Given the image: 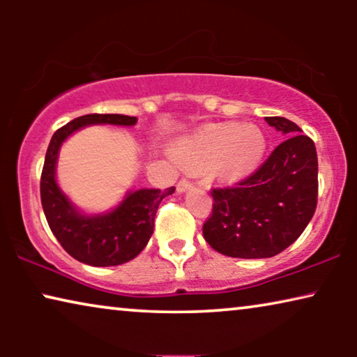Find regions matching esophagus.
<instances>
[{
  "label": "esophagus",
  "instance_id": "1",
  "mask_svg": "<svg viewBox=\"0 0 357 357\" xmlns=\"http://www.w3.org/2000/svg\"><path fill=\"white\" fill-rule=\"evenodd\" d=\"M193 187V182H192V180H188V178H182V180H180V182L177 183V192H180V193H182V192H187V190L188 188H192Z\"/></svg>",
  "mask_w": 357,
  "mask_h": 357
}]
</instances>
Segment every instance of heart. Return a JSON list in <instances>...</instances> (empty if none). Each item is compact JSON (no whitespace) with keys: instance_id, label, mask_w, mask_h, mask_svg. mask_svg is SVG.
Wrapping results in <instances>:
<instances>
[{"instance_id":"obj_1","label":"heart","mask_w":357,"mask_h":357,"mask_svg":"<svg viewBox=\"0 0 357 357\" xmlns=\"http://www.w3.org/2000/svg\"><path fill=\"white\" fill-rule=\"evenodd\" d=\"M265 151V138L257 128L219 125L199 131L178 146V154L192 165L222 162L227 175H243L255 167Z\"/></svg>"}]
</instances>
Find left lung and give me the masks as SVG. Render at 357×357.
Returning a JSON list of instances; mask_svg holds the SVG:
<instances>
[{
    "label": "left lung",
    "mask_w": 357,
    "mask_h": 357,
    "mask_svg": "<svg viewBox=\"0 0 357 357\" xmlns=\"http://www.w3.org/2000/svg\"><path fill=\"white\" fill-rule=\"evenodd\" d=\"M287 135L268 159L232 187L213 188V211L203 237L234 258H270L294 243L310 222L319 197L315 144L294 121L266 116Z\"/></svg>",
    "instance_id": "1"
}]
</instances>
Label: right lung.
<instances>
[{"mask_svg":"<svg viewBox=\"0 0 357 357\" xmlns=\"http://www.w3.org/2000/svg\"><path fill=\"white\" fill-rule=\"evenodd\" d=\"M138 119L116 114L77 116L55 131L48 144L40 177V199L47 222L61 247L77 261L91 266H116L133 260L148 245L158 208L175 187L128 193L119 208L102 216H82L73 208L55 180L58 149L71 133L86 125H135Z\"/></svg>","mask_w":357,"mask_h":357,"instance_id":"obj_1","label":"right lung"}]
</instances>
